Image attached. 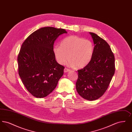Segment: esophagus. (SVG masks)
I'll use <instances>...</instances> for the list:
<instances>
[{"label":"esophagus","instance_id":"34e87169","mask_svg":"<svg viewBox=\"0 0 132 132\" xmlns=\"http://www.w3.org/2000/svg\"><path fill=\"white\" fill-rule=\"evenodd\" d=\"M64 72H65V73H67V72H69L70 70L69 69H67V68H65L64 69Z\"/></svg>","mask_w":132,"mask_h":132}]
</instances>
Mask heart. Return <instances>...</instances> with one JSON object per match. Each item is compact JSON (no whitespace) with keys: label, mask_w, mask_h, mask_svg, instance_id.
Listing matches in <instances>:
<instances>
[{"label":"heart","mask_w":132,"mask_h":132,"mask_svg":"<svg viewBox=\"0 0 132 132\" xmlns=\"http://www.w3.org/2000/svg\"><path fill=\"white\" fill-rule=\"evenodd\" d=\"M94 47L89 39L70 36L63 38L60 46H54L53 51L57 61L63 65L69 58L67 64L70 67L82 68L92 60Z\"/></svg>","instance_id":"obj_1"}]
</instances>
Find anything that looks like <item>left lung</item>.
<instances>
[{
    "mask_svg": "<svg viewBox=\"0 0 132 132\" xmlns=\"http://www.w3.org/2000/svg\"><path fill=\"white\" fill-rule=\"evenodd\" d=\"M94 44L90 62L78 70L76 87L78 93L88 101L97 100L104 94L115 73V58L109 45L94 32H89Z\"/></svg>",
    "mask_w": 132,
    "mask_h": 132,
    "instance_id": "obj_1",
    "label": "left lung"
}]
</instances>
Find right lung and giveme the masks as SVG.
I'll return each mask as SVG.
<instances>
[{
	"mask_svg": "<svg viewBox=\"0 0 132 132\" xmlns=\"http://www.w3.org/2000/svg\"><path fill=\"white\" fill-rule=\"evenodd\" d=\"M63 29L47 27L34 31L22 45L18 56V72L27 89L38 98L46 97L55 88L64 67L57 62L53 48Z\"/></svg>",
	"mask_w": 132,
	"mask_h": 132,
	"instance_id": "obj_1",
	"label": "right lung"
}]
</instances>
